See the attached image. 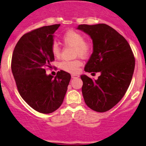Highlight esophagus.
I'll return each instance as SVG.
<instances>
[{"mask_svg":"<svg viewBox=\"0 0 146 146\" xmlns=\"http://www.w3.org/2000/svg\"><path fill=\"white\" fill-rule=\"evenodd\" d=\"M80 76L78 74H72V79H75V78H78Z\"/></svg>","mask_w":146,"mask_h":146,"instance_id":"1","label":"esophagus"}]
</instances>
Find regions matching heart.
<instances>
[{
	"label": "heart",
	"mask_w": 146,
	"mask_h": 146,
	"mask_svg": "<svg viewBox=\"0 0 146 146\" xmlns=\"http://www.w3.org/2000/svg\"><path fill=\"white\" fill-rule=\"evenodd\" d=\"M63 42L66 46L74 47V55L86 58L91 54L92 45L90 41L84 39V36L81 33L74 30L67 31L63 36ZM51 52L55 58H59L60 55V48L56 42H53L51 45ZM81 61L79 59L74 60H65L60 64V68L62 70L69 73H75L78 71L81 66Z\"/></svg>",
	"instance_id": "heart-1"
}]
</instances>
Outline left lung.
<instances>
[{
    "mask_svg": "<svg viewBox=\"0 0 146 146\" xmlns=\"http://www.w3.org/2000/svg\"><path fill=\"white\" fill-rule=\"evenodd\" d=\"M77 29L93 40L94 50L85 71L101 73L95 80L85 74L80 76L85 102L94 111L104 113L116 105L126 94L135 69L134 54L126 38L106 24H83Z\"/></svg>",
    "mask_w": 146,
    "mask_h": 146,
    "instance_id": "8db88e82",
    "label": "left lung"
}]
</instances>
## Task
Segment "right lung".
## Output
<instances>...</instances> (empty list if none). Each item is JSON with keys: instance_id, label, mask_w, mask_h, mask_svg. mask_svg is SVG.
Instances as JSON below:
<instances>
[{"instance_id": "1", "label": "right lung", "mask_w": 146, "mask_h": 146, "mask_svg": "<svg viewBox=\"0 0 146 146\" xmlns=\"http://www.w3.org/2000/svg\"><path fill=\"white\" fill-rule=\"evenodd\" d=\"M55 24L25 33L15 47L11 71L21 97L33 110L48 114L63 103L71 80L69 73L60 70L55 77L47 75L46 67L55 60L51 52Z\"/></svg>"}]
</instances>
